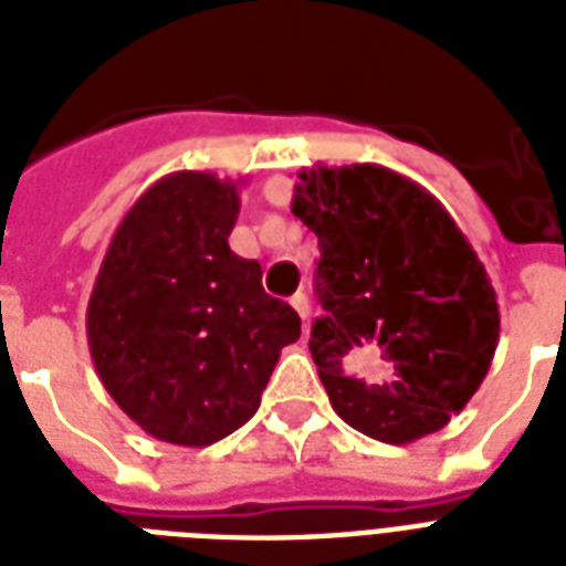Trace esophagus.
Segmentation results:
<instances>
[{"instance_id":"esophagus-1","label":"esophagus","mask_w":566,"mask_h":566,"mask_svg":"<svg viewBox=\"0 0 566 566\" xmlns=\"http://www.w3.org/2000/svg\"><path fill=\"white\" fill-rule=\"evenodd\" d=\"M291 305L296 308V314H300L302 319L311 317V302H308V296H305V293H293Z\"/></svg>"}]
</instances>
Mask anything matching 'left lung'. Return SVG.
Masks as SVG:
<instances>
[{
	"instance_id": "1",
	"label": "left lung",
	"mask_w": 566,
	"mask_h": 566,
	"mask_svg": "<svg viewBox=\"0 0 566 566\" xmlns=\"http://www.w3.org/2000/svg\"><path fill=\"white\" fill-rule=\"evenodd\" d=\"M291 211L319 240L311 358L344 422L381 443L443 429L491 370L500 305L449 211L378 164L300 172Z\"/></svg>"
}]
</instances>
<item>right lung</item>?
Wrapping results in <instances>:
<instances>
[{
    "label": "right lung",
    "mask_w": 566,
    "mask_h": 566,
    "mask_svg": "<svg viewBox=\"0 0 566 566\" xmlns=\"http://www.w3.org/2000/svg\"><path fill=\"white\" fill-rule=\"evenodd\" d=\"M240 181L179 170L114 231L87 302V346L111 399L153 438L211 447L258 411L300 317L234 255Z\"/></svg>",
    "instance_id": "obj_1"
}]
</instances>
